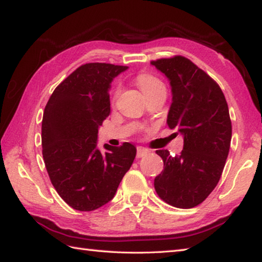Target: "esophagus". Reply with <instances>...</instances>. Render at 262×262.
I'll return each mask as SVG.
<instances>
[{
  "mask_svg": "<svg viewBox=\"0 0 262 262\" xmlns=\"http://www.w3.org/2000/svg\"><path fill=\"white\" fill-rule=\"evenodd\" d=\"M148 153H149V151H148L147 148L142 147V146H138V147H137V158H138V159L145 157V155H147Z\"/></svg>",
  "mask_w": 262,
  "mask_h": 262,
  "instance_id": "obj_1",
  "label": "esophagus"
}]
</instances>
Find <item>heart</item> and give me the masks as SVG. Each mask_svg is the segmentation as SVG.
Instances as JSON below:
<instances>
[{
    "mask_svg": "<svg viewBox=\"0 0 262 262\" xmlns=\"http://www.w3.org/2000/svg\"><path fill=\"white\" fill-rule=\"evenodd\" d=\"M136 81H137L138 86L141 88V90L144 92L145 96L148 93H152L154 91L159 90V89H165L164 83L161 81L158 76H155L154 74H151V73H142V74H140L137 76ZM119 91H120V86L118 85L114 91L113 101H115L117 97H118Z\"/></svg>",
    "mask_w": 262,
    "mask_h": 262,
    "instance_id": "b5f03b06",
    "label": "heart"
}]
</instances>
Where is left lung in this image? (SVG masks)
<instances>
[{"label": "left lung", "mask_w": 262, "mask_h": 262, "mask_svg": "<svg viewBox=\"0 0 262 262\" xmlns=\"http://www.w3.org/2000/svg\"><path fill=\"white\" fill-rule=\"evenodd\" d=\"M151 64L170 80L172 103L166 122L183 135L178 157L168 149L157 151L164 168L154 179L155 191L173 207H196L217 186L229 155V107L216 81L190 59L176 55Z\"/></svg>", "instance_id": "left-lung-1"}]
</instances>
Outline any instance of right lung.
<instances>
[{"mask_svg": "<svg viewBox=\"0 0 262 262\" xmlns=\"http://www.w3.org/2000/svg\"><path fill=\"white\" fill-rule=\"evenodd\" d=\"M125 70L108 63L81 65L56 86L43 111V162L60 198L76 210L110 202L136 157V147L127 142L105 144V153L97 148L98 128L110 114V83Z\"/></svg>", "mask_w": 262, "mask_h": 262, "instance_id": "right-lung-1", "label": "right lung"}]
</instances>
